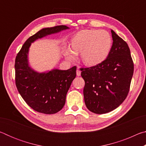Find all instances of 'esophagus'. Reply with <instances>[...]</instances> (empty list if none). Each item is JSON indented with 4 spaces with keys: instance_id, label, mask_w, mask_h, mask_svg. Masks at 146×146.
<instances>
[{
    "instance_id": "1",
    "label": "esophagus",
    "mask_w": 146,
    "mask_h": 146,
    "mask_svg": "<svg viewBox=\"0 0 146 146\" xmlns=\"http://www.w3.org/2000/svg\"><path fill=\"white\" fill-rule=\"evenodd\" d=\"M80 74H81V71L78 68L77 70H76V75H77L78 76H80Z\"/></svg>"
}]
</instances>
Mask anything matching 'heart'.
<instances>
[{"mask_svg":"<svg viewBox=\"0 0 146 146\" xmlns=\"http://www.w3.org/2000/svg\"><path fill=\"white\" fill-rule=\"evenodd\" d=\"M112 40L110 35L104 30L85 29L78 32L71 39V49H64V55L70 60H74L80 53L82 62L89 66L99 64L107 58L110 52Z\"/></svg>","mask_w":146,"mask_h":146,"instance_id":"heart-1","label":"heart"}]
</instances>
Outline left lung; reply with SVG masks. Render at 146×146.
Here are the masks:
<instances>
[{"label": "left lung", "instance_id": "left-lung-1", "mask_svg": "<svg viewBox=\"0 0 146 146\" xmlns=\"http://www.w3.org/2000/svg\"><path fill=\"white\" fill-rule=\"evenodd\" d=\"M113 45L107 58L98 65L82 68L84 97L90 111L104 114L118 108L126 98L134 64L126 42L111 30Z\"/></svg>", "mask_w": 146, "mask_h": 146}]
</instances>
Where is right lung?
I'll list each match as a JSON object with an SVG mask.
<instances>
[{"instance_id": "right-lung-1", "label": "right lung", "mask_w": 146, "mask_h": 146, "mask_svg": "<svg viewBox=\"0 0 146 146\" xmlns=\"http://www.w3.org/2000/svg\"><path fill=\"white\" fill-rule=\"evenodd\" d=\"M68 28L61 25L42 29L25 42L17 55L15 63L17 88L27 104L37 112L54 114L62 109L66 94L76 76V68L36 72L29 66V48L36 39Z\"/></svg>"}]
</instances>
